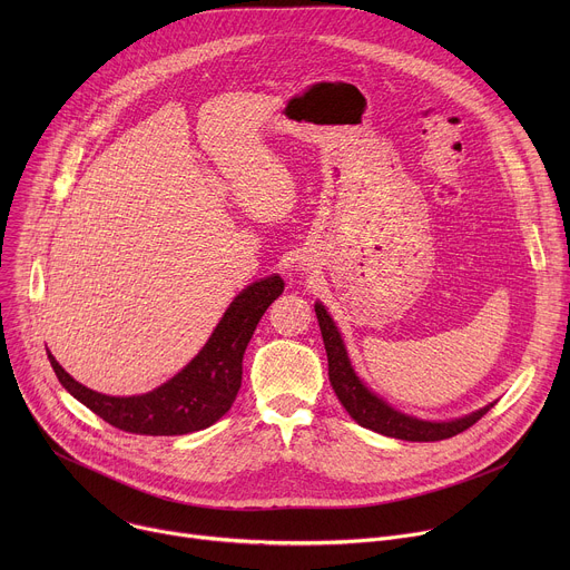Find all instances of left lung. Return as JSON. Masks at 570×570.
I'll list each match as a JSON object with an SVG mask.
<instances>
[{"label":"left lung","instance_id":"left-lung-1","mask_svg":"<svg viewBox=\"0 0 570 570\" xmlns=\"http://www.w3.org/2000/svg\"><path fill=\"white\" fill-rule=\"evenodd\" d=\"M315 315H317V324L322 332L324 350H327L330 381L334 385V392L341 399V403L345 405V411L361 426L376 431L381 435H387V438H396V440L438 442V440H446V438H453V435L471 429L482 415H487V411L494 409V403H490V405H484V409H480L466 417L453 420V422H424V420H415V417H409V415L390 409L383 399H379L374 392H370L358 381V376L352 370V363L347 358V352H345V345L341 341L336 324L330 317L327 308H324L320 302L315 304Z\"/></svg>","mask_w":570,"mask_h":570}]
</instances>
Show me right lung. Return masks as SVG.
I'll return each instance as SVG.
<instances>
[{"label": "right lung", "mask_w": 570, "mask_h": 570, "mask_svg": "<svg viewBox=\"0 0 570 570\" xmlns=\"http://www.w3.org/2000/svg\"><path fill=\"white\" fill-rule=\"evenodd\" d=\"M284 293L279 275L248 286L225 311L200 354L171 381L141 396H108L73 381L47 352L69 394L110 426L135 435H185L216 424L236 399L243 354L266 308Z\"/></svg>", "instance_id": "1"}]
</instances>
